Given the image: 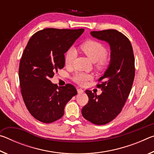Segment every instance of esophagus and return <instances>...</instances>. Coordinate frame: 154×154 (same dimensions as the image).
<instances>
[{"label": "esophagus", "instance_id": "esophagus-1", "mask_svg": "<svg viewBox=\"0 0 154 154\" xmlns=\"http://www.w3.org/2000/svg\"><path fill=\"white\" fill-rule=\"evenodd\" d=\"M77 92L79 94H82L83 92V90L81 88H77Z\"/></svg>", "mask_w": 154, "mask_h": 154}]
</instances>
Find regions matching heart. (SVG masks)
<instances>
[{
    "instance_id": "b5f03b06",
    "label": "heart",
    "mask_w": 154,
    "mask_h": 154,
    "mask_svg": "<svg viewBox=\"0 0 154 154\" xmlns=\"http://www.w3.org/2000/svg\"><path fill=\"white\" fill-rule=\"evenodd\" d=\"M80 49L83 53L87 56L90 60L95 62V67L97 70L105 69L110 61V58L106 54L107 49L103 43L97 41L89 39L81 44ZM77 52L74 49L70 48L64 55V64L66 67H71L73 64ZM73 81L80 85H83L88 81L92 79L90 75L84 72H77L73 76Z\"/></svg>"
}]
</instances>
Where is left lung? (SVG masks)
<instances>
[{"label": "left lung", "instance_id": "8db88e82", "mask_svg": "<svg viewBox=\"0 0 154 154\" xmlns=\"http://www.w3.org/2000/svg\"><path fill=\"white\" fill-rule=\"evenodd\" d=\"M93 37L107 42L111 48V60L97 87L103 92L97 96L85 90L89 98L83 106V118L96 125L109 123L118 116L125 105L134 82V57L131 43L122 32L113 29L92 31Z\"/></svg>", "mask_w": 154, "mask_h": 154}]
</instances>
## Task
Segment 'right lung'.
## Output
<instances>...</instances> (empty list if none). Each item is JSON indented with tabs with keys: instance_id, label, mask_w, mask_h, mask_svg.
<instances>
[{
	"instance_id": "obj_1",
	"label": "right lung",
	"mask_w": 154,
	"mask_h": 154,
	"mask_svg": "<svg viewBox=\"0 0 154 154\" xmlns=\"http://www.w3.org/2000/svg\"><path fill=\"white\" fill-rule=\"evenodd\" d=\"M83 31L45 28L28 41L20 60L19 79L26 106L37 120L48 124L60 119L66 103L77 94L72 85L58 87L50 79L64 66V54Z\"/></svg>"
}]
</instances>
